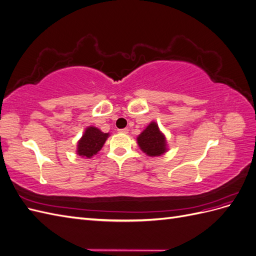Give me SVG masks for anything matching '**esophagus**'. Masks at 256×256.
<instances>
[{"label": "esophagus", "mask_w": 256, "mask_h": 256, "mask_svg": "<svg viewBox=\"0 0 256 256\" xmlns=\"http://www.w3.org/2000/svg\"><path fill=\"white\" fill-rule=\"evenodd\" d=\"M120 134H128V129L127 128H124V129H120L118 130Z\"/></svg>", "instance_id": "esophagus-1"}]
</instances>
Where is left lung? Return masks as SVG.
Instances as JSON below:
<instances>
[{"label":"left lung","mask_w":256,"mask_h":256,"mask_svg":"<svg viewBox=\"0 0 256 256\" xmlns=\"http://www.w3.org/2000/svg\"><path fill=\"white\" fill-rule=\"evenodd\" d=\"M140 148L150 157H157L164 154L166 150V140L164 134L161 132L157 122H152L141 134L136 138Z\"/></svg>","instance_id":"obj_1"}]
</instances>
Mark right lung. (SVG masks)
Segmentation results:
<instances>
[{
  "label": "right lung",
  "instance_id": "add662e5",
  "mask_svg": "<svg viewBox=\"0 0 256 256\" xmlns=\"http://www.w3.org/2000/svg\"><path fill=\"white\" fill-rule=\"evenodd\" d=\"M109 134H104L102 130L94 126L88 127L78 142L76 154L81 157L92 158L102 148Z\"/></svg>",
  "mask_w": 256,
  "mask_h": 256
}]
</instances>
